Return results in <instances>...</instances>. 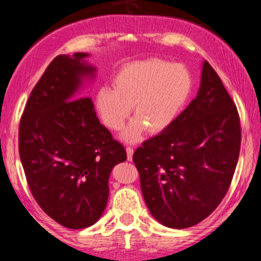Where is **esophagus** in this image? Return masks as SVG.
<instances>
[{"mask_svg": "<svg viewBox=\"0 0 261 261\" xmlns=\"http://www.w3.org/2000/svg\"><path fill=\"white\" fill-rule=\"evenodd\" d=\"M126 152H127V159L133 160V154H134V149L131 146L126 147Z\"/></svg>", "mask_w": 261, "mask_h": 261, "instance_id": "1", "label": "esophagus"}]
</instances>
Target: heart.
Instances as JSON below:
<instances>
[{"mask_svg":"<svg viewBox=\"0 0 261 261\" xmlns=\"http://www.w3.org/2000/svg\"><path fill=\"white\" fill-rule=\"evenodd\" d=\"M192 91L186 67L167 60L147 59L125 65L114 78V88L97 91L96 110L105 125L118 131L134 109L135 120L123 133L127 141H138L145 128L159 133L177 118Z\"/></svg>","mask_w":261,"mask_h":261,"instance_id":"heart-1","label":"heart"}]
</instances>
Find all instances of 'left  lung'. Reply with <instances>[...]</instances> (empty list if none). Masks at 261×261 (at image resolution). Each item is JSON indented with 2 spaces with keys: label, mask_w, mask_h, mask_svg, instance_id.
I'll return each mask as SVG.
<instances>
[{
  "label": "left lung",
  "mask_w": 261,
  "mask_h": 261,
  "mask_svg": "<svg viewBox=\"0 0 261 261\" xmlns=\"http://www.w3.org/2000/svg\"><path fill=\"white\" fill-rule=\"evenodd\" d=\"M240 145L238 109L204 60L196 98L134 152L141 192L155 220L187 228L208 217L230 188Z\"/></svg>",
  "instance_id": "8db88e82"
}]
</instances>
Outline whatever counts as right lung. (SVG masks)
<instances>
[{"label":"right lung","instance_id":"add662e5","mask_svg":"<svg viewBox=\"0 0 261 261\" xmlns=\"http://www.w3.org/2000/svg\"><path fill=\"white\" fill-rule=\"evenodd\" d=\"M58 55L31 91L18 126V152L31 194L44 212L68 228L88 227L103 213L112 168L126 150L99 122L84 75L94 68Z\"/></svg>","mask_w":261,"mask_h":261}]
</instances>
